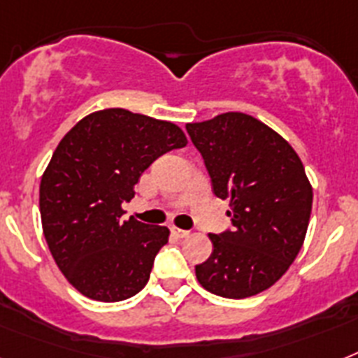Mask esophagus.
<instances>
[{"label": "esophagus", "mask_w": 358, "mask_h": 358, "mask_svg": "<svg viewBox=\"0 0 358 358\" xmlns=\"http://www.w3.org/2000/svg\"><path fill=\"white\" fill-rule=\"evenodd\" d=\"M171 233H173L174 236H178V238H185V236H189V231L178 229V227H173V229H171Z\"/></svg>", "instance_id": "1"}]
</instances>
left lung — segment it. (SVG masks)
<instances>
[{"mask_svg": "<svg viewBox=\"0 0 358 358\" xmlns=\"http://www.w3.org/2000/svg\"><path fill=\"white\" fill-rule=\"evenodd\" d=\"M213 193L229 198L233 229L209 235L213 253L194 267L203 289L245 299L271 287L304 244L313 189L295 149L260 120L224 113L185 125Z\"/></svg>", "mask_w": 358, "mask_h": 358, "instance_id": "1", "label": "left lung"}]
</instances>
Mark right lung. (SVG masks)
Segmentation results:
<instances>
[{
    "instance_id": "1",
    "label": "right lung",
    "mask_w": 358,
    "mask_h": 358,
    "mask_svg": "<svg viewBox=\"0 0 358 358\" xmlns=\"http://www.w3.org/2000/svg\"><path fill=\"white\" fill-rule=\"evenodd\" d=\"M187 145L171 122L125 109L92 113L56 147L40 184L43 235L54 260L82 295L120 302L145 287L169 229L129 218L143 171Z\"/></svg>"
}]
</instances>
